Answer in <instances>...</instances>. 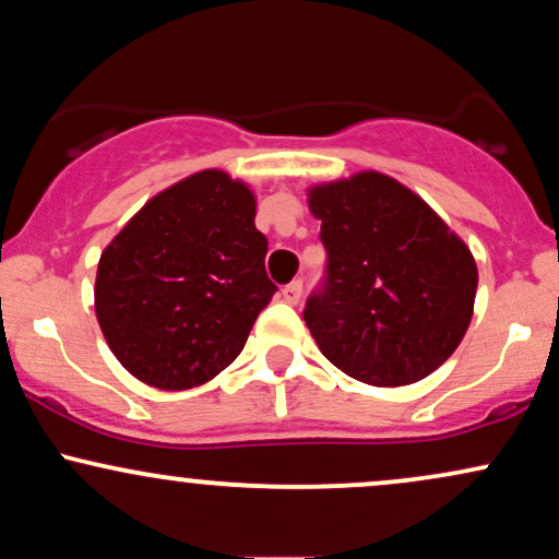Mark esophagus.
<instances>
[{"label":"esophagus","mask_w":559,"mask_h":559,"mask_svg":"<svg viewBox=\"0 0 559 559\" xmlns=\"http://www.w3.org/2000/svg\"><path fill=\"white\" fill-rule=\"evenodd\" d=\"M281 294H284V299L288 301V305H297V301L301 299V281H292V284H286L284 288H281Z\"/></svg>","instance_id":"34e87169"}]
</instances>
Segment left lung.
Masks as SVG:
<instances>
[{"mask_svg":"<svg viewBox=\"0 0 559 559\" xmlns=\"http://www.w3.org/2000/svg\"><path fill=\"white\" fill-rule=\"evenodd\" d=\"M329 262L307 299L320 352L370 386L431 376L463 342L478 267L471 249L423 199L368 170L310 189Z\"/></svg>","mask_w":559,"mask_h":559,"instance_id":"8db88e82","label":"left lung"}]
</instances>
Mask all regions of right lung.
<instances>
[{"instance_id":"1","label":"right lung","mask_w":559,"mask_h":559,"mask_svg":"<svg viewBox=\"0 0 559 559\" xmlns=\"http://www.w3.org/2000/svg\"><path fill=\"white\" fill-rule=\"evenodd\" d=\"M254 194L223 170L159 191L107 243L94 307L112 355L139 381L181 391L239 357L275 294Z\"/></svg>"}]
</instances>
